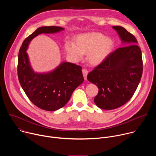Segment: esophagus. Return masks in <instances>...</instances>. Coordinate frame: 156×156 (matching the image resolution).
I'll list each match as a JSON object with an SVG mask.
<instances>
[{"mask_svg": "<svg viewBox=\"0 0 156 156\" xmlns=\"http://www.w3.org/2000/svg\"><path fill=\"white\" fill-rule=\"evenodd\" d=\"M82 72H83V75L84 78L85 80H87V74H88V71H87L86 69H83V70H82Z\"/></svg>", "mask_w": 156, "mask_h": 156, "instance_id": "1", "label": "esophagus"}]
</instances>
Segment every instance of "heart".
Masks as SVG:
<instances>
[{
    "instance_id": "obj_1",
    "label": "heart",
    "mask_w": 156,
    "mask_h": 156,
    "mask_svg": "<svg viewBox=\"0 0 156 156\" xmlns=\"http://www.w3.org/2000/svg\"><path fill=\"white\" fill-rule=\"evenodd\" d=\"M114 42L109 37L100 33H90L78 35L75 42H65L66 53L75 61L83 59L87 54V60L91 65L102 63L112 49Z\"/></svg>"
}]
</instances>
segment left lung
Returning <instances> with one entry per match:
<instances>
[{
  "label": "left lung",
  "mask_w": 156,
  "mask_h": 156,
  "mask_svg": "<svg viewBox=\"0 0 156 156\" xmlns=\"http://www.w3.org/2000/svg\"><path fill=\"white\" fill-rule=\"evenodd\" d=\"M112 28L123 47L110 53L87 76V80L99 89L94 103L104 110L115 109L130 100L143 74L142 54L136 37L122 27Z\"/></svg>",
  "instance_id": "8db88e82"
}]
</instances>
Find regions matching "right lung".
Returning <instances> with one entry per match:
<instances>
[{
	"label": "right lung",
	"mask_w": 156,
	"mask_h": 156,
	"mask_svg": "<svg viewBox=\"0 0 156 156\" xmlns=\"http://www.w3.org/2000/svg\"><path fill=\"white\" fill-rule=\"evenodd\" d=\"M63 30L59 27H40L24 40L19 51V82L29 99L44 110L55 111L63 107L84 81L82 68L70 62H62L53 70L45 73L35 72L31 67L27 51L32 39L42 33L54 34Z\"/></svg>",
	"instance_id": "1"
}]
</instances>
